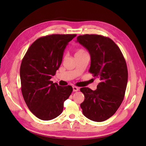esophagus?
<instances>
[{"instance_id": "esophagus-1", "label": "esophagus", "mask_w": 146, "mask_h": 146, "mask_svg": "<svg viewBox=\"0 0 146 146\" xmlns=\"http://www.w3.org/2000/svg\"><path fill=\"white\" fill-rule=\"evenodd\" d=\"M73 92H77L79 90V88L76 87V86H73Z\"/></svg>"}]
</instances>
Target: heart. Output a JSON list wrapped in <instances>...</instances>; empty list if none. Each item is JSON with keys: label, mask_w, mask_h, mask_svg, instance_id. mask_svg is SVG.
I'll list each match as a JSON object with an SVG mask.
<instances>
[{"label": "heart", "mask_w": 146, "mask_h": 146, "mask_svg": "<svg viewBox=\"0 0 146 146\" xmlns=\"http://www.w3.org/2000/svg\"><path fill=\"white\" fill-rule=\"evenodd\" d=\"M83 52H86L84 50H83V49H78V50L76 51L75 55L76 54H81V53H83Z\"/></svg>", "instance_id": "b5f03b06"}]
</instances>
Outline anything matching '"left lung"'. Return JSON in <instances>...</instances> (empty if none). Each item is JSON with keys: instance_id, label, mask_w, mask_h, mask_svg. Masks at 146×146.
Listing matches in <instances>:
<instances>
[{"instance_id": "1", "label": "left lung", "mask_w": 146, "mask_h": 146, "mask_svg": "<svg viewBox=\"0 0 146 146\" xmlns=\"http://www.w3.org/2000/svg\"><path fill=\"white\" fill-rule=\"evenodd\" d=\"M77 42L88 49L91 58L89 72L100 82L95 90L80 88L85 100L83 113L95 122H103L116 112L123 100L128 80L125 58L110 38L97 35L77 37Z\"/></svg>"}]
</instances>
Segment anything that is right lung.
I'll return each instance as SVG.
<instances>
[{"label": "right lung", "instance_id": "obj_1", "mask_svg": "<svg viewBox=\"0 0 146 146\" xmlns=\"http://www.w3.org/2000/svg\"><path fill=\"white\" fill-rule=\"evenodd\" d=\"M76 35L41 37L27 49L20 68L21 91L27 107L38 119L49 120L62 113L64 101L73 91L51 81L60 68L68 43Z\"/></svg>", "mask_w": 146, "mask_h": 146}]
</instances>
